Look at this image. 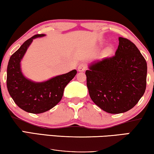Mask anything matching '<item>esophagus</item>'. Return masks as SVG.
Returning <instances> with one entry per match:
<instances>
[{"mask_svg": "<svg viewBox=\"0 0 154 154\" xmlns=\"http://www.w3.org/2000/svg\"><path fill=\"white\" fill-rule=\"evenodd\" d=\"M86 68H87V66H86V63H81L79 65L77 69H78V71H79V72H84V71L86 70Z\"/></svg>", "mask_w": 154, "mask_h": 154, "instance_id": "obj_1", "label": "esophagus"}]
</instances>
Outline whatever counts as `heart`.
<instances>
[{
    "label": "heart",
    "instance_id": "1",
    "mask_svg": "<svg viewBox=\"0 0 154 154\" xmlns=\"http://www.w3.org/2000/svg\"><path fill=\"white\" fill-rule=\"evenodd\" d=\"M112 51V49L110 48V47H109V48H107V49H106V53L107 54H111Z\"/></svg>",
    "mask_w": 154,
    "mask_h": 154
}]
</instances>
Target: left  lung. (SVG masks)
Returning <instances> with one entry per match:
<instances>
[{"mask_svg": "<svg viewBox=\"0 0 154 154\" xmlns=\"http://www.w3.org/2000/svg\"><path fill=\"white\" fill-rule=\"evenodd\" d=\"M115 55L95 63L86 71L91 98L110 114L135 107L146 86L147 65L139 49L128 39L119 38Z\"/></svg>", "mask_w": 154, "mask_h": 154, "instance_id": "left-lung-1", "label": "left lung"}]
</instances>
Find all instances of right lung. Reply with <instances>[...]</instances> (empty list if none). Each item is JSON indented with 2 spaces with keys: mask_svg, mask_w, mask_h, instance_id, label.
Returning <instances> with one entry per match:
<instances>
[{
  "mask_svg": "<svg viewBox=\"0 0 154 154\" xmlns=\"http://www.w3.org/2000/svg\"><path fill=\"white\" fill-rule=\"evenodd\" d=\"M44 35L37 34L25 41L11 56L7 70V87L10 96L21 109L33 114L43 113L57 105L65 87L77 74V70H73L41 83H35L23 77L20 69L21 59L33 39Z\"/></svg>",
  "mask_w": 154,
  "mask_h": 154,
  "instance_id": "add662e5",
  "label": "right lung"
}]
</instances>
